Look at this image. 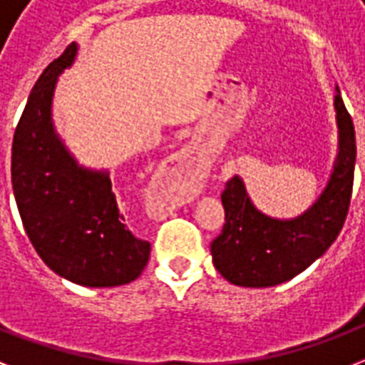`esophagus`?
Here are the masks:
<instances>
[{"instance_id":"1","label":"esophagus","mask_w":365,"mask_h":365,"mask_svg":"<svg viewBox=\"0 0 365 365\" xmlns=\"http://www.w3.org/2000/svg\"><path fill=\"white\" fill-rule=\"evenodd\" d=\"M200 160L191 151L176 153L155 178L153 187L166 210H174L195 199L200 182Z\"/></svg>"}]
</instances>
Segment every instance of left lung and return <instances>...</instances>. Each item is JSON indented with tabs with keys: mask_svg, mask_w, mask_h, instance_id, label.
Instances as JSON below:
<instances>
[{
	"mask_svg": "<svg viewBox=\"0 0 365 365\" xmlns=\"http://www.w3.org/2000/svg\"><path fill=\"white\" fill-rule=\"evenodd\" d=\"M339 155L328 187L312 208L294 220H272L250 200L239 176L225 183L222 202L225 223L212 240V261L223 278L246 288H269L282 284L334 244L349 214L356 163V136L351 113L341 94L335 96Z\"/></svg>",
	"mask_w": 365,
	"mask_h": 365,
	"instance_id": "left-lung-1",
	"label": "left lung"
}]
</instances>
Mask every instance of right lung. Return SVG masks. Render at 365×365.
Masks as SVG:
<instances>
[{"label": "right lung", "instance_id": "obj_1", "mask_svg": "<svg viewBox=\"0 0 365 365\" xmlns=\"http://www.w3.org/2000/svg\"><path fill=\"white\" fill-rule=\"evenodd\" d=\"M76 51L68 45L31 88L14 130L11 180L24 231L45 265L81 286L110 288L142 274L151 244L128 229L110 176L77 166L53 128L56 77Z\"/></svg>", "mask_w": 365, "mask_h": 365}]
</instances>
